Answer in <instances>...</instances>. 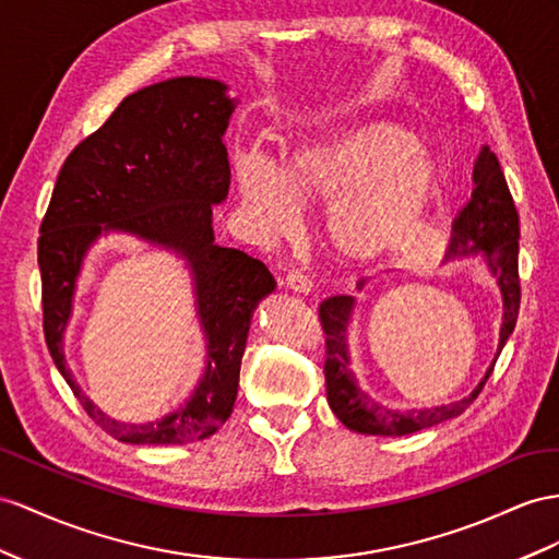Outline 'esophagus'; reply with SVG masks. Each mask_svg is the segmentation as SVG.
I'll use <instances>...</instances> for the list:
<instances>
[{"label": "esophagus", "mask_w": 559, "mask_h": 559, "mask_svg": "<svg viewBox=\"0 0 559 559\" xmlns=\"http://www.w3.org/2000/svg\"><path fill=\"white\" fill-rule=\"evenodd\" d=\"M285 285H288L290 290H295V293H309L311 290V281H309V276L307 274H302V271H288V274H285Z\"/></svg>", "instance_id": "1"}]
</instances>
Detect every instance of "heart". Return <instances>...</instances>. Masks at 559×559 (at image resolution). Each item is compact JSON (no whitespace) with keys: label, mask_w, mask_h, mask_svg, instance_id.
<instances>
[{"label":"heart","mask_w":559,"mask_h":559,"mask_svg":"<svg viewBox=\"0 0 559 559\" xmlns=\"http://www.w3.org/2000/svg\"><path fill=\"white\" fill-rule=\"evenodd\" d=\"M238 181L250 217L269 238L285 236L295 224L288 197L295 205H335L328 240L345 257L390 250L420 260L435 246L425 222L435 167L396 124H356L299 148L283 163L278 183L262 163L246 160Z\"/></svg>","instance_id":"b5f03b06"}]
</instances>
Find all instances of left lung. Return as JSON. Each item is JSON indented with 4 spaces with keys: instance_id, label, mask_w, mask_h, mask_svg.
I'll return each mask as SVG.
<instances>
[{
    "instance_id": "obj_1",
    "label": "left lung",
    "mask_w": 559,
    "mask_h": 559,
    "mask_svg": "<svg viewBox=\"0 0 559 559\" xmlns=\"http://www.w3.org/2000/svg\"><path fill=\"white\" fill-rule=\"evenodd\" d=\"M520 214L514 207V200L510 195L508 181L500 169L498 157L493 151L481 148L477 165H475V191H472L469 203L457 214L453 224V234L449 242V257L455 254H472L484 252L493 276L498 278L500 293L506 299V317L503 328H500V349L506 347L508 337L514 331L520 313ZM354 299L347 295L328 297L319 307L321 328L325 333V392L328 404L340 418L342 425H347L354 432L361 435H382V437H404L413 435L418 429L432 427L449 418L461 416V413L475 402L479 392L484 390L486 380L493 373V366L489 373L484 376L479 388L461 402L425 411H411V413H396L390 408H382L376 402L356 388L354 376L349 370V356H347V321L352 311Z\"/></svg>"
}]
</instances>
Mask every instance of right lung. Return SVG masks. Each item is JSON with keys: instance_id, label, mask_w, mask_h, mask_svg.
I'll return each instance as SVG.
<instances>
[{"instance_id": "right-lung-1", "label": "right lung", "mask_w": 559, "mask_h": 559, "mask_svg": "<svg viewBox=\"0 0 559 559\" xmlns=\"http://www.w3.org/2000/svg\"><path fill=\"white\" fill-rule=\"evenodd\" d=\"M224 90L217 80L175 78L122 98L66 157L39 226L41 328L49 354L87 416L124 443H183L217 432L236 404L252 311L274 290L260 260L214 246L212 203H222L231 186L222 136L234 102ZM110 227L187 254L209 335V370L194 396L146 426L106 419L79 392L62 359L81 257Z\"/></svg>"}]
</instances>
